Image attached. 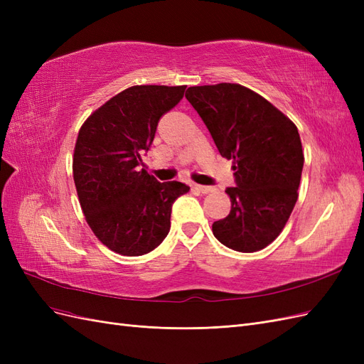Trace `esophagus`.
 I'll return each mask as SVG.
<instances>
[{
  "mask_svg": "<svg viewBox=\"0 0 364 364\" xmlns=\"http://www.w3.org/2000/svg\"><path fill=\"white\" fill-rule=\"evenodd\" d=\"M194 188L202 194H208V193L214 191V186H208V185H194Z\"/></svg>",
  "mask_w": 364,
  "mask_h": 364,
  "instance_id": "34e87169",
  "label": "esophagus"
}]
</instances>
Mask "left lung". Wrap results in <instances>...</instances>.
I'll return each instance as SVG.
<instances>
[{"label": "left lung", "mask_w": 364, "mask_h": 364, "mask_svg": "<svg viewBox=\"0 0 364 364\" xmlns=\"http://www.w3.org/2000/svg\"><path fill=\"white\" fill-rule=\"evenodd\" d=\"M220 155L234 161L230 213L213 223L226 247L257 252L277 238L293 211L304 153L291 121L266 98L237 83L191 86L185 94Z\"/></svg>", "instance_id": "obj_1"}]
</instances>
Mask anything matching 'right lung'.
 <instances>
[{
	"label": "right lung",
	"instance_id": "right-lung-1",
	"mask_svg": "<svg viewBox=\"0 0 364 364\" xmlns=\"http://www.w3.org/2000/svg\"><path fill=\"white\" fill-rule=\"evenodd\" d=\"M185 87H127L98 107L77 136L73 174L82 211L97 238L119 255L156 249L170 232L174 200L190 191L139 170L161 117L182 100Z\"/></svg>",
	"mask_w": 364,
	"mask_h": 364
}]
</instances>
